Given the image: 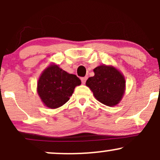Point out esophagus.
Instances as JSON below:
<instances>
[{
	"label": "esophagus",
	"instance_id": "esophagus-1",
	"mask_svg": "<svg viewBox=\"0 0 160 160\" xmlns=\"http://www.w3.org/2000/svg\"><path fill=\"white\" fill-rule=\"evenodd\" d=\"M80 80H81V82H82V84H85L86 80H87V77H84V78H81V79H80Z\"/></svg>",
	"mask_w": 160,
	"mask_h": 160
}]
</instances>
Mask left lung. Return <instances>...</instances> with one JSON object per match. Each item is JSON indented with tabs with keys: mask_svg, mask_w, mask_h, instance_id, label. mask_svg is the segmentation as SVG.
Returning <instances> with one entry per match:
<instances>
[{
	"mask_svg": "<svg viewBox=\"0 0 160 160\" xmlns=\"http://www.w3.org/2000/svg\"><path fill=\"white\" fill-rule=\"evenodd\" d=\"M95 75L86 80L95 98L104 105L113 107L120 103L126 90V80L112 65H102L93 70Z\"/></svg>",
	"mask_w": 160,
	"mask_h": 160,
	"instance_id": "1",
	"label": "left lung"
}]
</instances>
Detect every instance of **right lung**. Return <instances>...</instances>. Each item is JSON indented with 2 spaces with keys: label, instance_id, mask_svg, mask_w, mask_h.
I'll list each match as a JSON object with an SVG mask.
<instances>
[{
  "label": "right lung",
  "instance_id": "right-lung-1",
  "mask_svg": "<svg viewBox=\"0 0 160 160\" xmlns=\"http://www.w3.org/2000/svg\"><path fill=\"white\" fill-rule=\"evenodd\" d=\"M80 84L76 75L68 74L52 63L40 74L37 91L46 107L56 109L69 100L75 87Z\"/></svg>",
  "mask_w": 160,
  "mask_h": 160
}]
</instances>
